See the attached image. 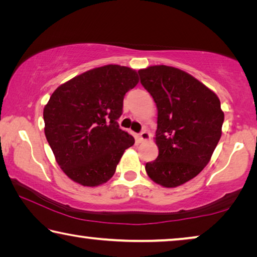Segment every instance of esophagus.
<instances>
[{
	"label": "esophagus",
	"mask_w": 257,
	"mask_h": 257,
	"mask_svg": "<svg viewBox=\"0 0 257 257\" xmlns=\"http://www.w3.org/2000/svg\"><path fill=\"white\" fill-rule=\"evenodd\" d=\"M138 137H139V141H141V142H146L151 138V135H150L149 132H147V130H143V132L139 134Z\"/></svg>",
	"instance_id": "obj_1"
}]
</instances>
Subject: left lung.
<instances>
[{"mask_svg":"<svg viewBox=\"0 0 257 257\" xmlns=\"http://www.w3.org/2000/svg\"><path fill=\"white\" fill-rule=\"evenodd\" d=\"M158 107L155 144L159 155L146 163L152 180L175 188L196 177L221 138L224 113L220 99L189 73L169 66L138 70Z\"/></svg>","mask_w":257,"mask_h":257,"instance_id":"obj_1","label":"left lung"}]
</instances>
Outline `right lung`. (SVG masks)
<instances>
[{"label":"right lung","mask_w":257,"mask_h":257,"mask_svg":"<svg viewBox=\"0 0 257 257\" xmlns=\"http://www.w3.org/2000/svg\"><path fill=\"white\" fill-rule=\"evenodd\" d=\"M137 71L107 64L60 85L44 107V133L62 171L77 184L96 187L114 175L135 139L120 129L123 97Z\"/></svg>","instance_id":"obj_1"}]
</instances>
